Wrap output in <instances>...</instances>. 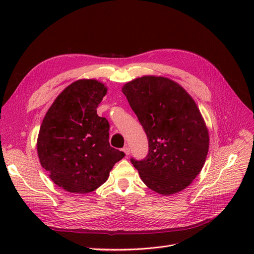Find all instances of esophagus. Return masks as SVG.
I'll use <instances>...</instances> for the list:
<instances>
[{
	"mask_svg": "<svg viewBox=\"0 0 254 254\" xmlns=\"http://www.w3.org/2000/svg\"><path fill=\"white\" fill-rule=\"evenodd\" d=\"M123 151H124V152H125V155H126V156H128V155H129V153H130V149H129V147H128V146H126V147H124V148H123Z\"/></svg>",
	"mask_w": 254,
	"mask_h": 254,
	"instance_id": "1",
	"label": "esophagus"
}]
</instances>
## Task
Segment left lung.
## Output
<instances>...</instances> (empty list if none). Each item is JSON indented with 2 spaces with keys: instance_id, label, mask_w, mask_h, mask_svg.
Listing matches in <instances>:
<instances>
[{
  "instance_id": "left-lung-1",
  "label": "left lung",
  "mask_w": 254,
  "mask_h": 254,
  "mask_svg": "<svg viewBox=\"0 0 254 254\" xmlns=\"http://www.w3.org/2000/svg\"><path fill=\"white\" fill-rule=\"evenodd\" d=\"M122 91L148 139L146 158L131 159L142 181L161 195L181 191L201 172L209 151V131L194 99L162 76L135 78Z\"/></svg>"
}]
</instances>
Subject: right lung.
<instances>
[{"instance_id":"obj_1","label":"right lung","mask_w":254,"mask_h":254,"mask_svg":"<svg viewBox=\"0 0 254 254\" xmlns=\"http://www.w3.org/2000/svg\"><path fill=\"white\" fill-rule=\"evenodd\" d=\"M107 87L79 79L56 97L43 119L37 140L41 166L70 193L93 191L108 179L125 153L109 144V123L97 115Z\"/></svg>"}]
</instances>
